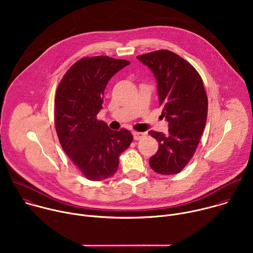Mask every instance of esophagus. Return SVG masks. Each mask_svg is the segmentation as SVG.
Returning a JSON list of instances; mask_svg holds the SVG:
<instances>
[{"label":"esophagus","mask_w":253,"mask_h":253,"mask_svg":"<svg viewBox=\"0 0 253 253\" xmlns=\"http://www.w3.org/2000/svg\"><path fill=\"white\" fill-rule=\"evenodd\" d=\"M132 134H133V138L135 140H139L146 135V133H144V132H136V131H134Z\"/></svg>","instance_id":"1"}]
</instances>
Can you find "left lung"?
<instances>
[{"label":"left lung","mask_w":253,"mask_h":253,"mask_svg":"<svg viewBox=\"0 0 253 253\" xmlns=\"http://www.w3.org/2000/svg\"><path fill=\"white\" fill-rule=\"evenodd\" d=\"M137 59L156 78L162 116L169 126L167 135L149 132L159 144L150 167L162 175L177 174L194 155L205 128L208 100L203 81L191 64L171 51H154Z\"/></svg>","instance_id":"1"}]
</instances>
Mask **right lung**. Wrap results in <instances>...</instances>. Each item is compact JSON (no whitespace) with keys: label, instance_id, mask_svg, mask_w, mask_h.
I'll return each mask as SVG.
<instances>
[{"label":"right lung","instance_id":"right-lung-1","mask_svg":"<svg viewBox=\"0 0 253 253\" xmlns=\"http://www.w3.org/2000/svg\"><path fill=\"white\" fill-rule=\"evenodd\" d=\"M129 64L108 56L82 58L66 72L57 88L55 126L61 146L92 181L115 174L120 154L133 140L130 131H113L96 118L108 81Z\"/></svg>","mask_w":253,"mask_h":253}]
</instances>
